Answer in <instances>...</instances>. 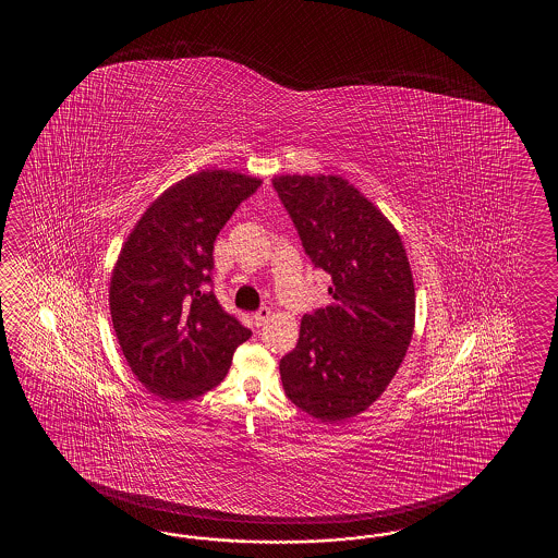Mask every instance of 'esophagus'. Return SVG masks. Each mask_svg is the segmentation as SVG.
<instances>
[{
  "mask_svg": "<svg viewBox=\"0 0 558 558\" xmlns=\"http://www.w3.org/2000/svg\"><path fill=\"white\" fill-rule=\"evenodd\" d=\"M271 317V308L262 307L259 311H255V315H253V320H255V325L257 327H262L267 323V319Z\"/></svg>",
  "mask_w": 558,
  "mask_h": 558,
  "instance_id": "1",
  "label": "esophagus"
}]
</instances>
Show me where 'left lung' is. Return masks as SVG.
Segmentation results:
<instances>
[{"label":"left lung","mask_w":558,"mask_h":558,"mask_svg":"<svg viewBox=\"0 0 558 558\" xmlns=\"http://www.w3.org/2000/svg\"><path fill=\"white\" fill-rule=\"evenodd\" d=\"M274 187L331 305L301 320L279 363L284 395L323 423L363 413L391 383L415 327V284L387 217L339 175H281Z\"/></svg>","instance_id":"left-lung-1"}]
</instances>
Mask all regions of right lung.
Segmentation results:
<instances>
[{
    "label": "right lung",
    "instance_id": "right-lung-1",
    "mask_svg": "<svg viewBox=\"0 0 558 558\" xmlns=\"http://www.w3.org/2000/svg\"><path fill=\"white\" fill-rule=\"evenodd\" d=\"M262 179L207 169L155 199L119 253L109 311L128 365L163 401H190L226 379L251 337L219 305L214 243Z\"/></svg>",
    "mask_w": 558,
    "mask_h": 558
}]
</instances>
